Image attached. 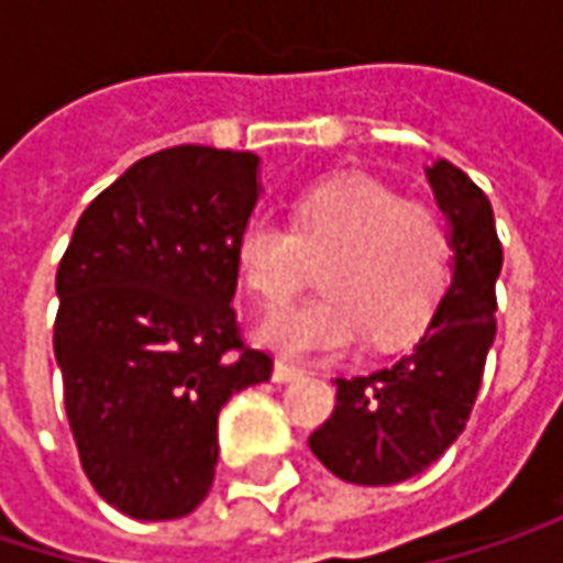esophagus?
Masks as SVG:
<instances>
[{
    "mask_svg": "<svg viewBox=\"0 0 563 563\" xmlns=\"http://www.w3.org/2000/svg\"><path fill=\"white\" fill-rule=\"evenodd\" d=\"M302 378V368L299 365H289V362H277L274 365V382L277 385H289V382H299Z\"/></svg>",
    "mask_w": 563,
    "mask_h": 563,
    "instance_id": "esophagus-1",
    "label": "esophagus"
}]
</instances>
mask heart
Masks as SVG:
<instances>
[{
	"instance_id": "obj_1",
	"label": "heart",
	"mask_w": 563,
	"mask_h": 563,
	"mask_svg": "<svg viewBox=\"0 0 563 563\" xmlns=\"http://www.w3.org/2000/svg\"><path fill=\"white\" fill-rule=\"evenodd\" d=\"M234 257L264 306L289 299L322 267V299L277 309L257 325V342L283 355H332L365 332L378 349L404 345L423 332L450 283V234L437 211L365 175L309 188L292 228L251 218Z\"/></svg>"
}]
</instances>
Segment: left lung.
Segmentation results:
<instances>
[{
  "mask_svg": "<svg viewBox=\"0 0 563 563\" xmlns=\"http://www.w3.org/2000/svg\"><path fill=\"white\" fill-rule=\"evenodd\" d=\"M427 181L450 221L453 280L417 345L358 378H335V410L309 437L316 460L345 483L391 486L423 473L463 433L496 342L503 244L483 188L446 159Z\"/></svg>",
  "mask_w": 563,
  "mask_h": 563,
  "instance_id": "1",
  "label": "left lung"
}]
</instances>
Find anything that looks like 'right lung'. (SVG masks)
I'll list each match as a JSON object with an SVG mask.
<instances>
[{
	"label": "right lung",
	"instance_id": "1",
	"mask_svg": "<svg viewBox=\"0 0 563 563\" xmlns=\"http://www.w3.org/2000/svg\"><path fill=\"white\" fill-rule=\"evenodd\" d=\"M254 153L172 146L133 163L80 214L57 267L55 358L90 486L130 518L201 506L218 413L271 378L231 309Z\"/></svg>",
	"mask_w": 563,
	"mask_h": 563
}]
</instances>
